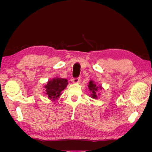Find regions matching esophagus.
I'll return each mask as SVG.
<instances>
[{
    "mask_svg": "<svg viewBox=\"0 0 152 152\" xmlns=\"http://www.w3.org/2000/svg\"><path fill=\"white\" fill-rule=\"evenodd\" d=\"M72 82L74 84H78L80 82V78H75V79H73Z\"/></svg>",
    "mask_w": 152,
    "mask_h": 152,
    "instance_id": "esophagus-1",
    "label": "esophagus"
}]
</instances>
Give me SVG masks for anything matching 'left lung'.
I'll use <instances>...</instances> for the list:
<instances>
[{
	"instance_id": "1",
	"label": "left lung",
	"mask_w": 152,
	"mask_h": 152,
	"mask_svg": "<svg viewBox=\"0 0 152 152\" xmlns=\"http://www.w3.org/2000/svg\"><path fill=\"white\" fill-rule=\"evenodd\" d=\"M87 86H88L89 91L91 92V94H90L91 97L93 99H98V96L99 95V94L98 93V91L99 89L100 90L102 89V86H96L95 82L93 80H91L89 81V85Z\"/></svg>"
}]
</instances>
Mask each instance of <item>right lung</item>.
Returning <instances> with one entry per match:
<instances>
[{"instance_id": "obj_1", "label": "right lung", "mask_w": 152, "mask_h": 152, "mask_svg": "<svg viewBox=\"0 0 152 152\" xmlns=\"http://www.w3.org/2000/svg\"><path fill=\"white\" fill-rule=\"evenodd\" d=\"M68 84V80L66 79L53 78L48 80L47 84L44 86L45 94L50 100L54 102L62 94V91L66 88Z\"/></svg>"}]
</instances>
